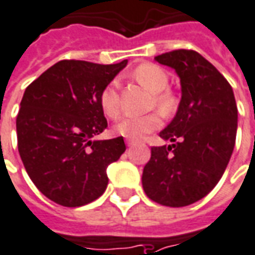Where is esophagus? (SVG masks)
Segmentation results:
<instances>
[{
  "mask_svg": "<svg viewBox=\"0 0 255 255\" xmlns=\"http://www.w3.org/2000/svg\"><path fill=\"white\" fill-rule=\"evenodd\" d=\"M136 144V141H134V140H130V138H128V140H126V145H128V147H131V145H134Z\"/></svg>",
  "mask_w": 255,
  "mask_h": 255,
  "instance_id": "obj_1",
  "label": "esophagus"
}]
</instances>
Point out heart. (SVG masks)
I'll use <instances>...</instances> for the list:
<instances>
[{
  "label": "heart",
  "instance_id": "b5f03b06",
  "mask_svg": "<svg viewBox=\"0 0 255 255\" xmlns=\"http://www.w3.org/2000/svg\"><path fill=\"white\" fill-rule=\"evenodd\" d=\"M133 77L144 87L154 93L152 104L164 115H171L178 107V98L173 91L166 89L169 84L168 73L155 64H141L133 71ZM100 104L107 117L115 119L121 114L119 94L117 82H111L105 86L100 94ZM161 126V118L158 114H147L143 117H125L115 125L118 134L130 140H137L144 134L155 130Z\"/></svg>",
  "mask_w": 255,
  "mask_h": 255
}]
</instances>
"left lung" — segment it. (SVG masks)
Listing matches in <instances>:
<instances>
[{
    "mask_svg": "<svg viewBox=\"0 0 255 255\" xmlns=\"http://www.w3.org/2000/svg\"><path fill=\"white\" fill-rule=\"evenodd\" d=\"M180 77L176 117L159 133L173 144L151 147L143 169L147 197L166 207H186L205 197L222 178L238 130V107L229 82L193 50L155 57Z\"/></svg>",
    "mask_w": 255,
    "mask_h": 255,
    "instance_id": "left-lung-1",
    "label": "left lung"
}]
</instances>
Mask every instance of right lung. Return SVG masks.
<instances>
[{
  "instance_id": "right-lung-1",
  "label": "right lung",
  "mask_w": 255,
  "mask_h": 255,
  "mask_svg": "<svg viewBox=\"0 0 255 255\" xmlns=\"http://www.w3.org/2000/svg\"><path fill=\"white\" fill-rule=\"evenodd\" d=\"M126 64L64 59L26 87L16 118L17 150L31 182L51 201L80 207L107 189V166L126 145L122 136L91 137L108 126L100 94Z\"/></svg>"
}]
</instances>
